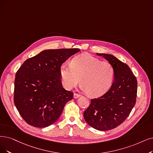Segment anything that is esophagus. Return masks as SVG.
Returning <instances> with one entry per match:
<instances>
[{"label":"esophagus","mask_w":153,"mask_h":153,"mask_svg":"<svg viewBox=\"0 0 153 153\" xmlns=\"http://www.w3.org/2000/svg\"><path fill=\"white\" fill-rule=\"evenodd\" d=\"M80 96V95L78 94H74V95H73V98H74V99H76V98L79 97Z\"/></svg>","instance_id":"1"}]
</instances>
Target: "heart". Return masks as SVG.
Listing matches in <instances>:
<instances>
[{
	"mask_svg": "<svg viewBox=\"0 0 153 153\" xmlns=\"http://www.w3.org/2000/svg\"><path fill=\"white\" fill-rule=\"evenodd\" d=\"M59 73L65 88L70 90L80 82L82 89L91 97H100L111 87L115 76L113 66L93 56L83 54L63 64Z\"/></svg>",
	"mask_w": 153,
	"mask_h": 153,
	"instance_id": "heart-1",
	"label": "heart"
}]
</instances>
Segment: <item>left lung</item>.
<instances>
[{
	"mask_svg": "<svg viewBox=\"0 0 153 153\" xmlns=\"http://www.w3.org/2000/svg\"><path fill=\"white\" fill-rule=\"evenodd\" d=\"M97 54L103 56L113 66L114 81L105 94L91 99L83 117L94 129L108 131L120 125L129 115L136 104L137 82L127 64L111 54Z\"/></svg>",
	"mask_w": 153,
	"mask_h": 153,
	"instance_id": "8db88e82",
	"label": "left lung"
}]
</instances>
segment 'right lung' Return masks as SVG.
<instances>
[{"label":"right lung","mask_w":153,"mask_h":153,"mask_svg":"<svg viewBox=\"0 0 153 153\" xmlns=\"http://www.w3.org/2000/svg\"><path fill=\"white\" fill-rule=\"evenodd\" d=\"M76 48L47 50L26 60L17 70L14 102L26 123L35 127L53 124L73 93L63 88L59 69Z\"/></svg>","instance_id":"right-lung-1"}]
</instances>
